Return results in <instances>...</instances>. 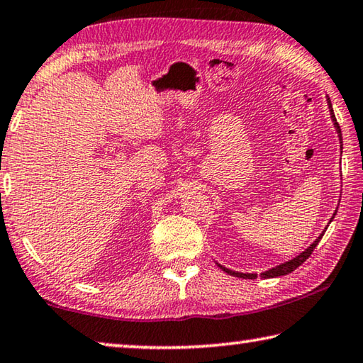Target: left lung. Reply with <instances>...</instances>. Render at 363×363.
<instances>
[{
    "instance_id": "left-lung-1",
    "label": "left lung",
    "mask_w": 363,
    "mask_h": 363,
    "mask_svg": "<svg viewBox=\"0 0 363 363\" xmlns=\"http://www.w3.org/2000/svg\"><path fill=\"white\" fill-rule=\"evenodd\" d=\"M328 108H330V112H331V121H333V123H335V127H336V132H337V135H340V141L342 140L341 138V128H340V123L336 122V117H335V112H333V106H331V101H330V98H328ZM342 143V141H341ZM335 216H336V212L333 213V217H331V220L333 218H335ZM330 220V222H331ZM325 231H326V228H325ZM325 231L322 235H320L315 241L312 242L311 246H308L304 252H301L299 255H296L294 259H291V260H288V262H284V264H280V265H277V267H273V269H270V270H267V272H264V273H260V277L262 278H275V277H283V275H288V273H291V272H294L296 269H298L299 265H302L306 262V260L311 257V254L313 252V249L317 247V245L320 242V240H322V236L325 235ZM218 267H220V269L223 270V272H227L228 275H233V277H238V278H246V280H254V278H257V273H241V272H233V270H230V269H225V267H222L220 264H217Z\"/></svg>"
}]
</instances>
